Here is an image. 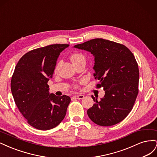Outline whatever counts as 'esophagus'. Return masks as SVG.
<instances>
[{"label":"esophagus","instance_id":"34e87169","mask_svg":"<svg viewBox=\"0 0 157 157\" xmlns=\"http://www.w3.org/2000/svg\"><path fill=\"white\" fill-rule=\"evenodd\" d=\"M75 99H82L84 98V95H75V96H73Z\"/></svg>","mask_w":157,"mask_h":157}]
</instances>
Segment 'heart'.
I'll return each instance as SVG.
<instances>
[{"instance_id":"b5f03b06","label":"heart","mask_w":157,"mask_h":157,"mask_svg":"<svg viewBox=\"0 0 157 157\" xmlns=\"http://www.w3.org/2000/svg\"><path fill=\"white\" fill-rule=\"evenodd\" d=\"M71 61H72V62H73V64H75L76 63H78V61L85 60L84 56L80 53H75V54H73L71 57ZM57 68H58V66H57L56 69H57Z\"/></svg>"}]
</instances>
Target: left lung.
Instances as JSON below:
<instances>
[{"label": "left lung", "mask_w": 157, "mask_h": 157, "mask_svg": "<svg viewBox=\"0 0 157 157\" xmlns=\"http://www.w3.org/2000/svg\"><path fill=\"white\" fill-rule=\"evenodd\" d=\"M74 48L86 50L94 57V77L99 80L105 96L88 109L89 118L96 124L110 126L121 122L132 109L138 94L140 73L134 56L124 45L95 39Z\"/></svg>", "instance_id": "left-lung-1"}]
</instances>
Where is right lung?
<instances>
[{
	"instance_id": "right-lung-1",
	"label": "right lung",
	"mask_w": 157,
	"mask_h": 157,
	"mask_svg": "<svg viewBox=\"0 0 157 157\" xmlns=\"http://www.w3.org/2000/svg\"><path fill=\"white\" fill-rule=\"evenodd\" d=\"M69 44H52L27 52L19 60L11 80L16 105L27 122L36 129L48 130L63 120L70 97L50 94L52 78L60 53Z\"/></svg>"
}]
</instances>
